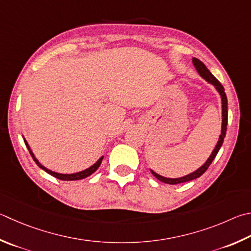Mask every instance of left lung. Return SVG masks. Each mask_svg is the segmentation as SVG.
<instances>
[{"instance_id": "1", "label": "left lung", "mask_w": 251, "mask_h": 251, "mask_svg": "<svg viewBox=\"0 0 251 251\" xmlns=\"http://www.w3.org/2000/svg\"><path fill=\"white\" fill-rule=\"evenodd\" d=\"M192 62H193V66L195 68V70H197V72L199 74V75L201 76V78H203L206 82H208L209 84H212L214 88L216 89L218 94L221 95V100H222V129H221V135H220V137H218L215 148L213 149L211 156L207 158V160L205 161L203 165L199 168V169L189 173V175L180 176V177H166V176H162L160 175H158V173H156L153 170L150 169V172H151L158 180H160L161 182H163V183H168V184L183 183V182L192 181V180L198 179V177L201 176L203 173L207 170V168L209 167V165H211L212 161L214 160V158L216 157V154L218 152V150L221 149L222 145H223V141H224L225 135H226L227 121H228V110H227V97L225 94L224 86H223L221 84V82L218 81L215 78V76H214L211 74V72H209V70L207 69L206 67H205V65L201 60H199V59H197V58H193Z\"/></svg>"}]
</instances>
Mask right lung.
Instances as JSON below:
<instances>
[{
    "instance_id": "right-lung-1",
    "label": "right lung",
    "mask_w": 251,
    "mask_h": 251,
    "mask_svg": "<svg viewBox=\"0 0 251 251\" xmlns=\"http://www.w3.org/2000/svg\"><path fill=\"white\" fill-rule=\"evenodd\" d=\"M23 138H24V137H23ZM24 141H25V145H26L27 149L29 150V153L31 154V157H33V159H34V161H35L36 163H37V166H38L39 168H42V169L46 171L47 173H49L50 176H54V177H57V179L63 180V181H75V180L85 179V177H88L89 176H91V175H92V173H94L95 171L98 170V168H99L100 166H101L102 160H103V158H104V156H102L101 158L99 159V160H98L97 162L93 163L92 166L89 167V168H86V169H84V170L79 171V172H75V173H58V172H54V171H52V170L47 169L46 167H44V166L42 165V163H40V162L37 160V158L35 157L34 152L31 151L29 145H28V143H27L25 138H24Z\"/></svg>"
}]
</instances>
